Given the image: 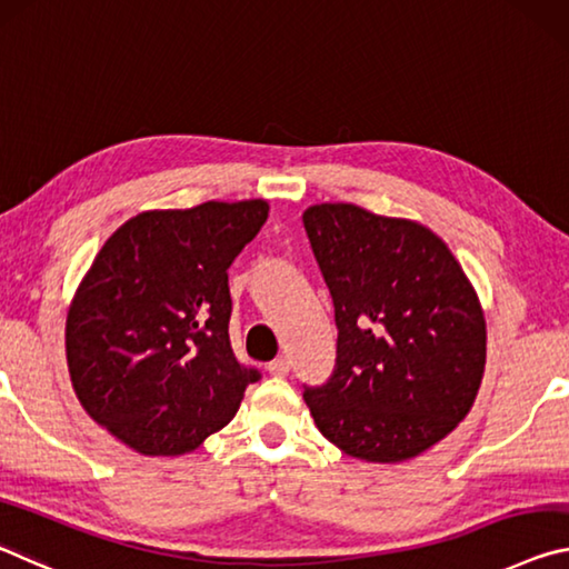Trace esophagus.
<instances>
[{"mask_svg":"<svg viewBox=\"0 0 569 569\" xmlns=\"http://www.w3.org/2000/svg\"><path fill=\"white\" fill-rule=\"evenodd\" d=\"M267 370L272 372V376L282 378V376H287V372H290V360H287V358H277V360L269 362Z\"/></svg>","mask_w":569,"mask_h":569,"instance_id":"esophagus-1","label":"esophagus"}]
</instances>
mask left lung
Masks as SVG:
<instances>
[{"instance_id":"left-lung-1","label":"left lung","mask_w":569,"mask_h":569,"mask_svg":"<svg viewBox=\"0 0 569 569\" xmlns=\"http://www.w3.org/2000/svg\"><path fill=\"white\" fill-rule=\"evenodd\" d=\"M302 221L338 325L330 380L305 388L315 426L352 459H413L477 400L487 366L479 295L423 223L356 203H315Z\"/></svg>"}]
</instances>
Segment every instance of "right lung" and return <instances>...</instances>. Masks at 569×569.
I'll list each match as a JSON object with an SVG mask.
<instances>
[{
    "instance_id": "1",
    "label": "right lung",
    "mask_w": 569,
    "mask_h": 569,
    "mask_svg": "<svg viewBox=\"0 0 569 569\" xmlns=\"http://www.w3.org/2000/svg\"><path fill=\"white\" fill-rule=\"evenodd\" d=\"M267 213L262 199L143 211L92 259L64 352L80 406L120 443L181 456L237 416L259 370L231 350L227 269Z\"/></svg>"
}]
</instances>
